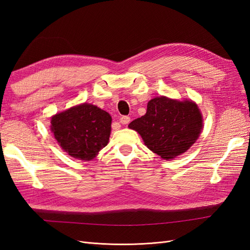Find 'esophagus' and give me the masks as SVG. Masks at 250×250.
<instances>
[{
  "label": "esophagus",
  "instance_id": "1",
  "mask_svg": "<svg viewBox=\"0 0 250 250\" xmlns=\"http://www.w3.org/2000/svg\"><path fill=\"white\" fill-rule=\"evenodd\" d=\"M130 122V118L128 116H123L120 118V123L121 124H128Z\"/></svg>",
  "mask_w": 250,
  "mask_h": 250
}]
</instances>
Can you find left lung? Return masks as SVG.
I'll use <instances>...</instances> for the list:
<instances>
[{
    "instance_id": "1",
    "label": "left lung",
    "mask_w": 250,
    "mask_h": 250,
    "mask_svg": "<svg viewBox=\"0 0 250 250\" xmlns=\"http://www.w3.org/2000/svg\"><path fill=\"white\" fill-rule=\"evenodd\" d=\"M128 127L141 135L148 149L170 161L187 152L197 141L203 118L196 102L161 96L151 99L145 115Z\"/></svg>"
}]
</instances>
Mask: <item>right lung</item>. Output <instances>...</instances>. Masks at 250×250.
<instances>
[{
  "instance_id": "right-lung-1",
  "label": "right lung",
  "mask_w": 250,
  "mask_h": 250,
  "mask_svg": "<svg viewBox=\"0 0 250 250\" xmlns=\"http://www.w3.org/2000/svg\"><path fill=\"white\" fill-rule=\"evenodd\" d=\"M50 127L66 154L89 162L108 144L111 117L96 105L82 103L52 116Z\"/></svg>"
}]
</instances>
